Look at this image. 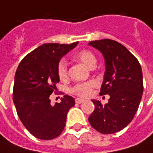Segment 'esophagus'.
<instances>
[{
  "label": "esophagus",
  "instance_id": "esophagus-1",
  "mask_svg": "<svg viewBox=\"0 0 153 153\" xmlns=\"http://www.w3.org/2000/svg\"><path fill=\"white\" fill-rule=\"evenodd\" d=\"M84 102H85L84 99H80V98H76V99H75V102H76L77 104H80V103Z\"/></svg>",
  "mask_w": 153,
  "mask_h": 153
}]
</instances>
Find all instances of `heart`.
Listing matches in <instances>:
<instances>
[{"mask_svg": "<svg viewBox=\"0 0 153 153\" xmlns=\"http://www.w3.org/2000/svg\"><path fill=\"white\" fill-rule=\"evenodd\" d=\"M75 58L83 64H85L88 68H93L97 62L96 56L93 54L92 51L87 49L79 51L76 55ZM57 74L61 80H65L68 78V63L64 59H62L57 64ZM97 86V82L96 80H90L87 82H80L77 83L72 87L71 91L74 95L81 97H88L92 94L93 89Z\"/></svg>", "mask_w": 153, "mask_h": 153, "instance_id": "b5f03b06", "label": "heart"}]
</instances>
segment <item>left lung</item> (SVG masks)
Listing matches in <instances>:
<instances>
[{
    "mask_svg": "<svg viewBox=\"0 0 153 153\" xmlns=\"http://www.w3.org/2000/svg\"><path fill=\"white\" fill-rule=\"evenodd\" d=\"M90 45L102 53L105 59L104 80L100 95H109L108 102L92 100L95 110L89 122L102 134H113L132 121L143 93L140 64L125 46L109 39L92 40Z\"/></svg>",
    "mask_w": 153,
    "mask_h": 153,
    "instance_id": "left-lung-1",
    "label": "left lung"
}]
</instances>
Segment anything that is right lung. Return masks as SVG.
Masks as SVG:
<instances>
[{
  "instance_id": "1",
  "label": "right lung",
  "mask_w": 153,
  "mask_h": 153,
  "mask_svg": "<svg viewBox=\"0 0 153 153\" xmlns=\"http://www.w3.org/2000/svg\"><path fill=\"white\" fill-rule=\"evenodd\" d=\"M77 45L78 42L43 44L25 56L17 68L14 105L24 127L38 139L48 140L60 135L67 113L75 104L74 98L65 95L60 103L51 106L50 96L56 93V84L59 82L58 62Z\"/></svg>"
}]
</instances>
